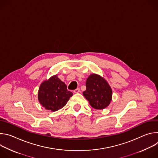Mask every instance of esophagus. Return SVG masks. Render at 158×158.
Wrapping results in <instances>:
<instances>
[{
    "mask_svg": "<svg viewBox=\"0 0 158 158\" xmlns=\"http://www.w3.org/2000/svg\"><path fill=\"white\" fill-rule=\"evenodd\" d=\"M80 92V89L79 88H77V89H76L74 91V93H79Z\"/></svg>",
    "mask_w": 158,
    "mask_h": 158,
    "instance_id": "obj_1",
    "label": "esophagus"
}]
</instances>
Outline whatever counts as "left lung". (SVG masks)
I'll list each match as a JSON object with an SVG mask.
<instances>
[{
	"mask_svg": "<svg viewBox=\"0 0 158 158\" xmlns=\"http://www.w3.org/2000/svg\"><path fill=\"white\" fill-rule=\"evenodd\" d=\"M86 90L83 92L85 98L90 105L96 109L107 107L112 100V89L103 77L92 74L87 79Z\"/></svg>",
	"mask_w": 158,
	"mask_h": 158,
	"instance_id": "1",
	"label": "left lung"
}]
</instances>
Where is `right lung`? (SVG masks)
I'll use <instances>...</instances> for the list:
<instances>
[{
    "label": "right lung",
    "mask_w": 158,
    "mask_h": 158,
    "mask_svg": "<svg viewBox=\"0 0 158 158\" xmlns=\"http://www.w3.org/2000/svg\"><path fill=\"white\" fill-rule=\"evenodd\" d=\"M72 96L73 93L67 91V85L57 75L42 82L38 91L40 104L46 109L52 112L65 106Z\"/></svg>",
    "instance_id": "add662e5"
}]
</instances>
